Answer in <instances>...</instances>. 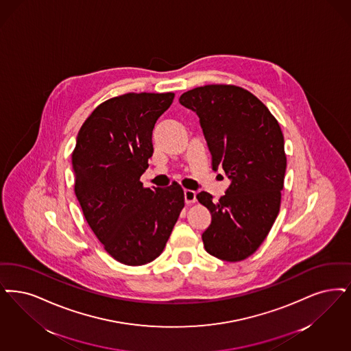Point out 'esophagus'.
<instances>
[{"instance_id": "obj_1", "label": "esophagus", "mask_w": 351, "mask_h": 351, "mask_svg": "<svg viewBox=\"0 0 351 351\" xmlns=\"http://www.w3.org/2000/svg\"><path fill=\"white\" fill-rule=\"evenodd\" d=\"M184 201H185V204H188V205L196 202V192H195V191H191V189H185V191H184Z\"/></svg>"}]
</instances>
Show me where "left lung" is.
I'll use <instances>...</instances> for the list:
<instances>
[{"label": "left lung", "mask_w": 351, "mask_h": 351, "mask_svg": "<svg viewBox=\"0 0 351 351\" xmlns=\"http://www.w3.org/2000/svg\"><path fill=\"white\" fill-rule=\"evenodd\" d=\"M179 101L199 119L213 169H223L231 180L217 202L208 192L197 195L211 213L204 247L223 261H241L257 251L280 211L286 172L280 124L261 100L232 84L196 87Z\"/></svg>", "instance_id": "1"}]
</instances>
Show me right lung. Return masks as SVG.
<instances>
[{
  "instance_id": "1",
  "label": "right lung",
  "mask_w": 351,
  "mask_h": 351,
  "mask_svg": "<svg viewBox=\"0 0 351 351\" xmlns=\"http://www.w3.org/2000/svg\"><path fill=\"white\" fill-rule=\"evenodd\" d=\"M175 94L129 93L98 106L81 126L71 165L74 192L104 250L138 267L163 252L184 208L178 182L143 188L141 175L153 155V129Z\"/></svg>"
}]
</instances>
